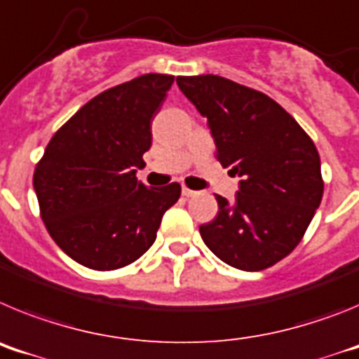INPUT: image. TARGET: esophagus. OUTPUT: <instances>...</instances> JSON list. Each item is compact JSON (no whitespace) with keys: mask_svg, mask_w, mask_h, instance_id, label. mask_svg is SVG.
Returning a JSON list of instances; mask_svg holds the SVG:
<instances>
[{"mask_svg":"<svg viewBox=\"0 0 359 359\" xmlns=\"http://www.w3.org/2000/svg\"><path fill=\"white\" fill-rule=\"evenodd\" d=\"M182 194L185 196V198H194V196H198L199 192H196V190H190V189H187V187H183Z\"/></svg>","mask_w":359,"mask_h":359,"instance_id":"1","label":"esophagus"}]
</instances>
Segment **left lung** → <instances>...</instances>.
I'll return each instance as SVG.
<instances>
[{"label":"left lung","mask_w":359,"mask_h":359,"mask_svg":"<svg viewBox=\"0 0 359 359\" xmlns=\"http://www.w3.org/2000/svg\"><path fill=\"white\" fill-rule=\"evenodd\" d=\"M208 122L215 156L239 176L236 199L217 196L214 221L199 226L210 252L244 271L290 255L320 207L323 180L315 144L273 98L217 75L177 77Z\"/></svg>","instance_id":"8db88e82"}]
</instances>
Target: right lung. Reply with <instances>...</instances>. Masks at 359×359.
<instances>
[{"label":"right lung","mask_w":359,"mask_h":359,"mask_svg":"<svg viewBox=\"0 0 359 359\" xmlns=\"http://www.w3.org/2000/svg\"><path fill=\"white\" fill-rule=\"evenodd\" d=\"M172 82V75L147 73L102 91L53 135L36 165L46 230L86 268L109 271L140 259L180 199V183L147 189L136 180Z\"/></svg>","instance_id":"1"}]
</instances>
